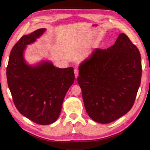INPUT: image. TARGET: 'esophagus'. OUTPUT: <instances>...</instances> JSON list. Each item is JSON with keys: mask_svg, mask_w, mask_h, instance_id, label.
Here are the masks:
<instances>
[{"mask_svg": "<svg viewBox=\"0 0 150 150\" xmlns=\"http://www.w3.org/2000/svg\"><path fill=\"white\" fill-rule=\"evenodd\" d=\"M74 74H75L76 78H78V75H79V71H78V69H74Z\"/></svg>", "mask_w": 150, "mask_h": 150, "instance_id": "34e87169", "label": "esophagus"}]
</instances>
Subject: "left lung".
Returning <instances> with one entry per match:
<instances>
[{
    "label": "left lung",
    "instance_id": "left-lung-1",
    "mask_svg": "<svg viewBox=\"0 0 150 150\" xmlns=\"http://www.w3.org/2000/svg\"><path fill=\"white\" fill-rule=\"evenodd\" d=\"M142 72L139 50L123 33L107 49H94L79 65L78 78L91 118L107 124L128 112L137 96Z\"/></svg>",
    "mask_w": 150,
    "mask_h": 150
}]
</instances>
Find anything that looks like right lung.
Masks as SVG:
<instances>
[{
	"mask_svg": "<svg viewBox=\"0 0 150 150\" xmlns=\"http://www.w3.org/2000/svg\"><path fill=\"white\" fill-rule=\"evenodd\" d=\"M46 29L23 35L13 47L7 67V79L13 103L21 114L35 123L47 125L59 116L66 93L74 81L73 67L59 68L47 60L29 64L24 57L28 45Z\"/></svg>",
	"mask_w": 150,
	"mask_h": 150,
	"instance_id": "1",
	"label": "right lung"
}]
</instances>
